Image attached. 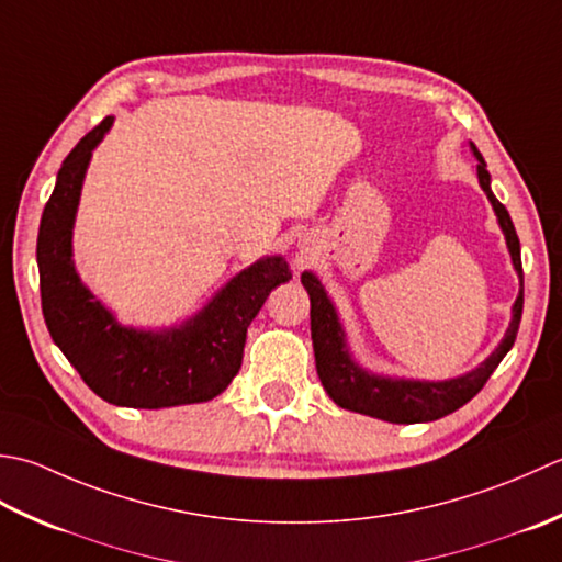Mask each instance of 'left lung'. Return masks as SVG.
Returning a JSON list of instances; mask_svg holds the SVG:
<instances>
[{
  "label": "left lung",
  "mask_w": 562,
  "mask_h": 562,
  "mask_svg": "<svg viewBox=\"0 0 562 562\" xmlns=\"http://www.w3.org/2000/svg\"><path fill=\"white\" fill-rule=\"evenodd\" d=\"M475 150V147H473ZM480 165H477V179L480 187L487 193L495 209L502 231H505L507 245L512 251L514 269L519 271V279L524 285V271H521V251H519V237L514 231L512 217L505 205H502L495 193L490 191V175L485 169V159L475 150ZM307 295H311V335H313V349H315V366L317 375L323 381L325 391L335 400L339 407L361 412L375 419L393 422V425H415V422H434L439 417L451 415L458 407H463L468 400H473L492 371L497 369L499 361L507 357L514 339H517L521 311H524V289L519 291L517 303H514V317L507 329L502 345L495 353L475 369L473 373L453 378V381L443 383H419V381H391V378H378L361 371L357 363L351 361L349 351L345 347V331L337 323V313L331 307L323 285L313 277V273H303L301 277Z\"/></svg>",
  "instance_id": "obj_1"
}]
</instances>
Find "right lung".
Instances as JSON below:
<instances>
[{
    "instance_id": "obj_1",
    "label": "right lung",
    "mask_w": 562,
    "mask_h": 562,
    "mask_svg": "<svg viewBox=\"0 0 562 562\" xmlns=\"http://www.w3.org/2000/svg\"><path fill=\"white\" fill-rule=\"evenodd\" d=\"M91 128L57 171L38 227L41 307L45 325L82 381L111 405L159 409L213 400L243 366L247 327L267 295L291 279L281 257L257 261L225 285L187 327L150 335L119 327L79 283L72 223L91 150L111 128Z\"/></svg>"
}]
</instances>
